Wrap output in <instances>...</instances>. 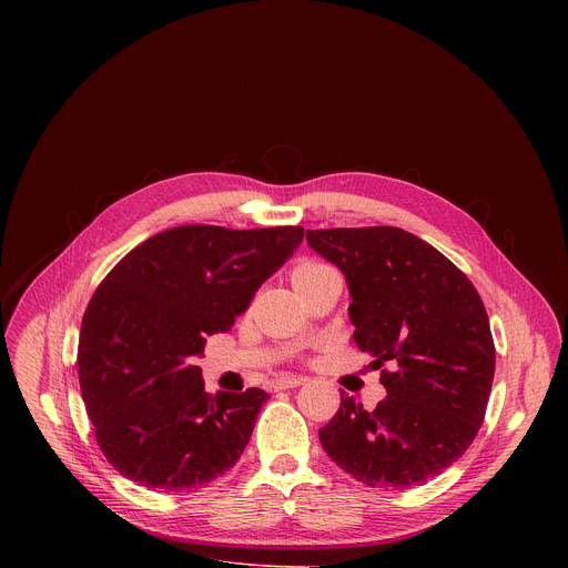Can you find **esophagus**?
Wrapping results in <instances>:
<instances>
[{
    "mask_svg": "<svg viewBox=\"0 0 568 568\" xmlns=\"http://www.w3.org/2000/svg\"><path fill=\"white\" fill-rule=\"evenodd\" d=\"M305 382H307V377H301V375H283V377H278V379L274 382V388H276V390L294 388V386H301V384H305Z\"/></svg>",
    "mask_w": 568,
    "mask_h": 568,
    "instance_id": "34e87169",
    "label": "esophagus"
}]
</instances>
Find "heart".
<instances>
[{
    "label": "heart",
    "mask_w": 568,
    "mask_h": 568,
    "mask_svg": "<svg viewBox=\"0 0 568 568\" xmlns=\"http://www.w3.org/2000/svg\"><path fill=\"white\" fill-rule=\"evenodd\" d=\"M321 270H326V265H318V263H303V265H298V267L294 270L292 278H294V283H298V281H303V278H307V276H314V274H316V272H321Z\"/></svg>",
    "instance_id": "obj_1"
}]
</instances>
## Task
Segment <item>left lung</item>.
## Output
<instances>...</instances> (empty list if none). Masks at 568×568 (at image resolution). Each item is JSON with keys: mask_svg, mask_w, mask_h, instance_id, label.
Returning a JSON list of instances; mask_svg holds the SVG:
<instances>
[{"mask_svg": "<svg viewBox=\"0 0 568 568\" xmlns=\"http://www.w3.org/2000/svg\"><path fill=\"white\" fill-rule=\"evenodd\" d=\"M307 245L342 270L355 344L384 368L386 397L366 412L344 395L318 429L326 454L368 488L404 490L456 463L485 418L495 342L469 278L397 226L307 229Z\"/></svg>", "mask_w": 568, "mask_h": 568, "instance_id": "left-lung-1", "label": "left lung"}]
</instances>
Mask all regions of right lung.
<instances>
[{"label": "right lung", "instance_id": "1", "mask_svg": "<svg viewBox=\"0 0 568 568\" xmlns=\"http://www.w3.org/2000/svg\"><path fill=\"white\" fill-rule=\"evenodd\" d=\"M301 240L303 226L186 224L148 237L103 278L80 328L78 379L116 471L191 493L237 463L270 395H209L195 359Z\"/></svg>", "mask_w": 568, "mask_h": 568}]
</instances>
